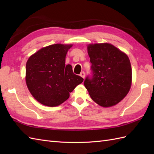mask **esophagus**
<instances>
[{"label": "esophagus", "instance_id": "esophagus-1", "mask_svg": "<svg viewBox=\"0 0 154 154\" xmlns=\"http://www.w3.org/2000/svg\"><path fill=\"white\" fill-rule=\"evenodd\" d=\"M80 76H81V77H82L83 78V79H84L85 77V72H84V71L81 72V74H80Z\"/></svg>", "mask_w": 154, "mask_h": 154}]
</instances>
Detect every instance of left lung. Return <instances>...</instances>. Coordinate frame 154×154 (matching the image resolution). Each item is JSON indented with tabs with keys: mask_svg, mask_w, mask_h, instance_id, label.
Masks as SVG:
<instances>
[{
	"mask_svg": "<svg viewBox=\"0 0 154 154\" xmlns=\"http://www.w3.org/2000/svg\"><path fill=\"white\" fill-rule=\"evenodd\" d=\"M91 75L84 85L94 102L103 107L115 105L129 92L132 67L128 57L113 45L95 44L87 47Z\"/></svg>",
	"mask_w": 154,
	"mask_h": 154,
	"instance_id": "left-lung-1",
	"label": "left lung"
}]
</instances>
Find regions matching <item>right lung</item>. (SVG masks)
I'll return each instance as SVG.
<instances>
[{
	"mask_svg": "<svg viewBox=\"0 0 154 154\" xmlns=\"http://www.w3.org/2000/svg\"><path fill=\"white\" fill-rule=\"evenodd\" d=\"M71 46L60 44L49 45L27 61V87L35 99L44 105H60L83 81L82 77L73 73L71 65H65V56Z\"/></svg>",
	"mask_w": 154,
	"mask_h": 154,
	"instance_id": "obj_1",
	"label": "right lung"
}]
</instances>
